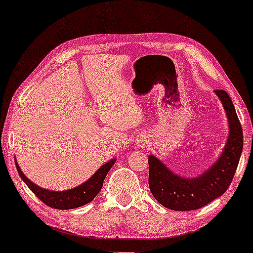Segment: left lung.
I'll use <instances>...</instances> for the list:
<instances>
[{
  "label": "left lung",
  "mask_w": 253,
  "mask_h": 253,
  "mask_svg": "<svg viewBox=\"0 0 253 253\" xmlns=\"http://www.w3.org/2000/svg\"><path fill=\"white\" fill-rule=\"evenodd\" d=\"M228 119L229 134L217 161L202 175L185 178L173 173L155 156H149V185L155 199L172 211H195L228 189L243 152V129L225 90H215Z\"/></svg>",
  "instance_id": "left-lung-1"
}]
</instances>
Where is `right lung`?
Wrapping results in <instances>:
<instances>
[{"instance_id":"add662e5","label":"right lung","mask_w":253,"mask_h":253,"mask_svg":"<svg viewBox=\"0 0 253 253\" xmlns=\"http://www.w3.org/2000/svg\"><path fill=\"white\" fill-rule=\"evenodd\" d=\"M115 164V159H110L108 163L103 164L102 167L98 169L96 172L94 173L88 181L82 183L81 185H78L76 188H72L69 190H63V191H52L40 188L39 185L34 184L33 182L30 181L24 175L21 169H20L19 164H17L15 159V165L16 170L19 172L20 177L22 178L27 187L33 191L34 195H36L40 201H42L45 205H47L48 207L54 208V210H72V208H78L82 207V206L86 205V203L91 202L95 199V196L100 193L101 188L103 185L104 177L107 176L110 168Z\"/></svg>"}]
</instances>
